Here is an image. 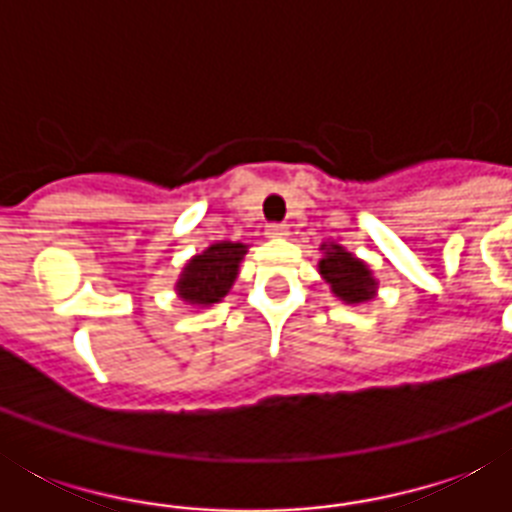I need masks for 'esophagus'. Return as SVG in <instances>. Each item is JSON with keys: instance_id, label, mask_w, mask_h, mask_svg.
Wrapping results in <instances>:
<instances>
[{"instance_id": "1", "label": "esophagus", "mask_w": 512, "mask_h": 512, "mask_svg": "<svg viewBox=\"0 0 512 512\" xmlns=\"http://www.w3.org/2000/svg\"><path fill=\"white\" fill-rule=\"evenodd\" d=\"M265 236H268V239H287V236H289L287 225L271 223L268 228H265Z\"/></svg>"}]
</instances>
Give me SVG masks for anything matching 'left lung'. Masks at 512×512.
I'll list each match as a JSON object with an SVG mask.
<instances>
[{"mask_svg":"<svg viewBox=\"0 0 512 512\" xmlns=\"http://www.w3.org/2000/svg\"><path fill=\"white\" fill-rule=\"evenodd\" d=\"M321 252L324 257L319 260V273L337 300L345 305H364L377 297L380 281L374 279V271L361 257L348 252L337 241H324Z\"/></svg>","mask_w":512,"mask_h":512,"instance_id":"1","label":"left lung"}]
</instances>
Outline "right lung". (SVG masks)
<instances>
[{"instance_id": "obj_1", "label": "right lung", "mask_w": 512, "mask_h": 512, "mask_svg": "<svg viewBox=\"0 0 512 512\" xmlns=\"http://www.w3.org/2000/svg\"><path fill=\"white\" fill-rule=\"evenodd\" d=\"M247 244L241 241H215L201 255H193L183 265L175 281V295L191 308H209L223 303L239 276V265L247 255Z\"/></svg>"}]
</instances>
